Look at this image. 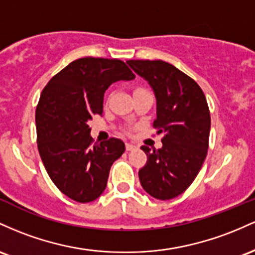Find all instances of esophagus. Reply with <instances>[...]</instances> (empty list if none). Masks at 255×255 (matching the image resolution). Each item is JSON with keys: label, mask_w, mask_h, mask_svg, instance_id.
<instances>
[{"label": "esophagus", "mask_w": 255, "mask_h": 255, "mask_svg": "<svg viewBox=\"0 0 255 255\" xmlns=\"http://www.w3.org/2000/svg\"><path fill=\"white\" fill-rule=\"evenodd\" d=\"M125 147H127V150H128V151L135 150L136 148H137L135 144H131V143H127V144H125Z\"/></svg>", "instance_id": "esophagus-1"}]
</instances>
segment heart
Here are the masks:
<instances>
[{"instance_id": "obj_1", "label": "heart", "mask_w": 255, "mask_h": 255, "mask_svg": "<svg viewBox=\"0 0 255 255\" xmlns=\"http://www.w3.org/2000/svg\"><path fill=\"white\" fill-rule=\"evenodd\" d=\"M139 91H147V90H145L144 88H136L135 93H139Z\"/></svg>"}]
</instances>
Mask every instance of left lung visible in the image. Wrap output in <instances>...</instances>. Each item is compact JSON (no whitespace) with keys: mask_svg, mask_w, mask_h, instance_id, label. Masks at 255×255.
<instances>
[{"mask_svg":"<svg viewBox=\"0 0 255 255\" xmlns=\"http://www.w3.org/2000/svg\"><path fill=\"white\" fill-rule=\"evenodd\" d=\"M156 97L153 127L164 133L160 149L142 145L147 164L138 171L143 189L159 200L181 195L196 178L208 149L211 116L204 91L178 68L161 60H128Z\"/></svg>","mask_w":255,"mask_h":255,"instance_id":"obj_1","label":"left lung"}]
</instances>
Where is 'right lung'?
<instances>
[{
    "label": "right lung",
    "mask_w": 255,
    "mask_h": 255,
    "mask_svg": "<svg viewBox=\"0 0 255 255\" xmlns=\"http://www.w3.org/2000/svg\"><path fill=\"white\" fill-rule=\"evenodd\" d=\"M135 74L118 59L82 58L56 73L36 108L37 145L50 179L66 196L91 202L107 185L111 166L125 151L119 138L93 144L88 122L104 112L111 84Z\"/></svg>",
    "instance_id": "obj_1"
}]
</instances>
